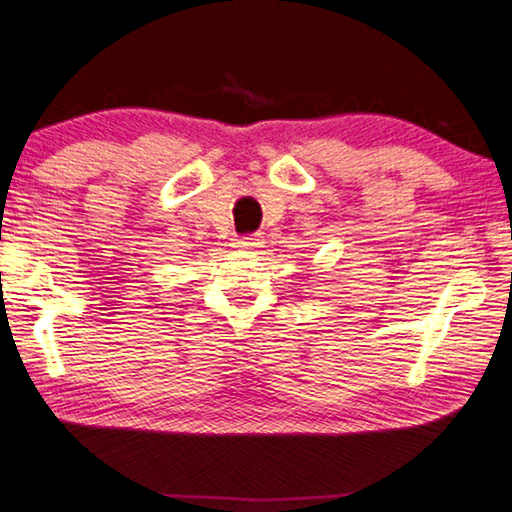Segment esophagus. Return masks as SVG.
<instances>
[{
    "mask_svg": "<svg viewBox=\"0 0 512 512\" xmlns=\"http://www.w3.org/2000/svg\"><path fill=\"white\" fill-rule=\"evenodd\" d=\"M261 245H263L261 233H249V236H240L236 240V247L240 249H258Z\"/></svg>",
    "mask_w": 512,
    "mask_h": 512,
    "instance_id": "1",
    "label": "esophagus"
}]
</instances>
